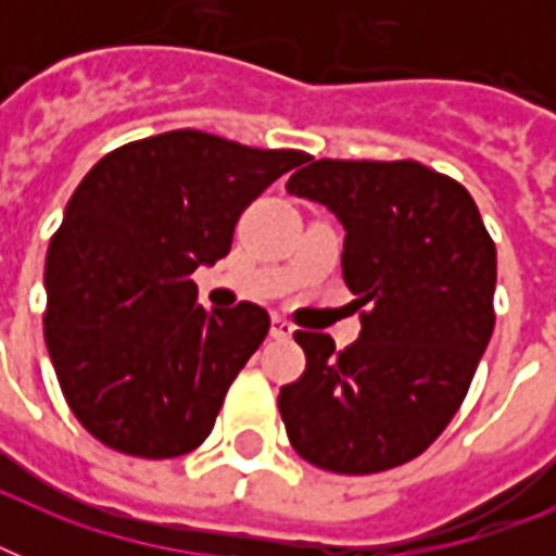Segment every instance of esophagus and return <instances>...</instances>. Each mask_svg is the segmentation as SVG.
Wrapping results in <instances>:
<instances>
[{
  "mask_svg": "<svg viewBox=\"0 0 556 556\" xmlns=\"http://www.w3.org/2000/svg\"><path fill=\"white\" fill-rule=\"evenodd\" d=\"M294 334V326L286 320V317H279V314H274L270 317V338H277V340H288Z\"/></svg>",
  "mask_w": 556,
  "mask_h": 556,
  "instance_id": "34e87169",
  "label": "esophagus"
}]
</instances>
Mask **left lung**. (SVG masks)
<instances>
[{"mask_svg": "<svg viewBox=\"0 0 556 556\" xmlns=\"http://www.w3.org/2000/svg\"><path fill=\"white\" fill-rule=\"evenodd\" d=\"M286 190L343 222L361 338L296 331L305 371L279 389L291 447L331 473H383L439 439L493 334L496 244L470 192L418 161L320 159Z\"/></svg>", "mask_w": 556, "mask_h": 556, "instance_id": "left-lung-1", "label": "left lung"}]
</instances>
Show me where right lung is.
Segmentation results:
<instances>
[{"mask_svg":"<svg viewBox=\"0 0 556 556\" xmlns=\"http://www.w3.org/2000/svg\"><path fill=\"white\" fill-rule=\"evenodd\" d=\"M305 159L173 129L77 185L48 244L42 323L65 404L100 444L176 458L207 439L270 317L253 303L207 314L190 274L227 256L244 207Z\"/></svg>","mask_w":556,"mask_h":556,"instance_id":"1","label":"right lung"}]
</instances>
